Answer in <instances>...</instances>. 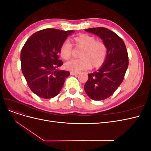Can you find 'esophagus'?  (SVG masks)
Returning a JSON list of instances; mask_svg holds the SVG:
<instances>
[{"mask_svg": "<svg viewBox=\"0 0 151 151\" xmlns=\"http://www.w3.org/2000/svg\"><path fill=\"white\" fill-rule=\"evenodd\" d=\"M70 74L72 76H76V75H78L79 73V72H70Z\"/></svg>", "mask_w": 151, "mask_h": 151, "instance_id": "esophagus-1", "label": "esophagus"}]
</instances>
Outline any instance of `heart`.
Instances as JSON below:
<instances>
[{
	"mask_svg": "<svg viewBox=\"0 0 151 151\" xmlns=\"http://www.w3.org/2000/svg\"><path fill=\"white\" fill-rule=\"evenodd\" d=\"M72 43L77 48H82L80 59L72 60L65 64L66 69L74 72H79L88 69L92 65L97 68L103 65L107 56V48L103 42L96 41L93 36L82 34L72 40ZM60 55L64 60H68L72 53V46L65 41L60 47Z\"/></svg>",
	"mask_w": 151,
	"mask_h": 151,
	"instance_id": "obj_1",
	"label": "heart"
}]
</instances>
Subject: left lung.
<instances>
[{"label":"left lung","mask_w":151,"mask_h":151,"mask_svg":"<svg viewBox=\"0 0 151 151\" xmlns=\"http://www.w3.org/2000/svg\"><path fill=\"white\" fill-rule=\"evenodd\" d=\"M86 31L96 35L107 48V56L99 69L88 74L84 88L88 96L95 101L109 98L122 84L129 66L125 43L113 31L105 28H93Z\"/></svg>","instance_id":"8db88e82"}]
</instances>
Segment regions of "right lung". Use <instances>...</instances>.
Listing matches in <instances>:
<instances>
[{
	"label": "right lung",
	"mask_w": 151,
	"mask_h": 151,
	"mask_svg": "<svg viewBox=\"0 0 151 151\" xmlns=\"http://www.w3.org/2000/svg\"><path fill=\"white\" fill-rule=\"evenodd\" d=\"M74 31L47 28L32 35L21 50V70L30 89L44 99L52 98L60 93L68 71L59 70L60 47Z\"/></svg>",
	"instance_id": "1"
}]
</instances>
